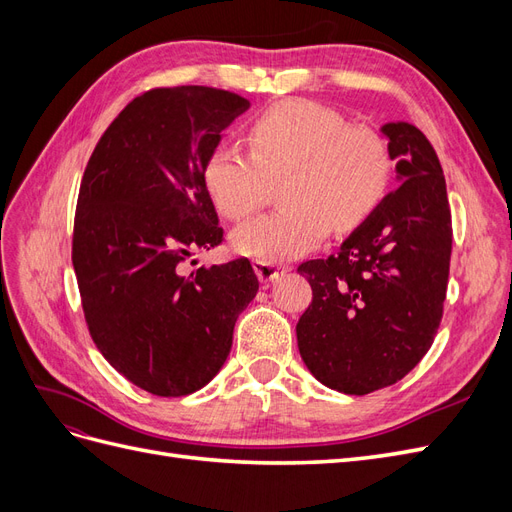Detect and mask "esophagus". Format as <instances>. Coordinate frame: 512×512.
<instances>
[{"instance_id":"esophagus-1","label":"esophagus","mask_w":512,"mask_h":512,"mask_svg":"<svg viewBox=\"0 0 512 512\" xmlns=\"http://www.w3.org/2000/svg\"><path fill=\"white\" fill-rule=\"evenodd\" d=\"M254 271L258 275V280L262 284H269V282H277L280 277H284L290 269L286 265H271V262H254Z\"/></svg>"}]
</instances>
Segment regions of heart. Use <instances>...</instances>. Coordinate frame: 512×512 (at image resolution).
<instances>
[{"label":"heart","instance_id":"b5f03b06","mask_svg":"<svg viewBox=\"0 0 512 512\" xmlns=\"http://www.w3.org/2000/svg\"><path fill=\"white\" fill-rule=\"evenodd\" d=\"M252 153L215 147L203 168L205 188L228 220L256 213L282 183L284 209L232 232V247L260 262L292 260L329 237L361 226L391 179L382 136L352 128L344 115L312 100H284L254 115L245 128Z\"/></svg>","mask_w":512,"mask_h":512}]
</instances>
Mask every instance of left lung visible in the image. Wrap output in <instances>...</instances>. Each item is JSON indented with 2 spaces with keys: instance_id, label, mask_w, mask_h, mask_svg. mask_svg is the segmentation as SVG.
<instances>
[{
  "instance_id": "8db88e82",
  "label": "left lung",
  "mask_w": 512,
  "mask_h": 512,
  "mask_svg": "<svg viewBox=\"0 0 512 512\" xmlns=\"http://www.w3.org/2000/svg\"><path fill=\"white\" fill-rule=\"evenodd\" d=\"M399 188L327 260L299 273L312 286L297 324L312 376L346 395L404 378L433 344L442 320L453 228L440 160L412 123H384Z\"/></svg>"
}]
</instances>
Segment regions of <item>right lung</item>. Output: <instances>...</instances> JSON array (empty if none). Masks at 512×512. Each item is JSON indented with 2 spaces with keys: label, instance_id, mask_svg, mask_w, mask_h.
<instances>
[{
  "label": "right lung",
  "instance_id": "1",
  "mask_svg": "<svg viewBox=\"0 0 512 512\" xmlns=\"http://www.w3.org/2000/svg\"><path fill=\"white\" fill-rule=\"evenodd\" d=\"M247 108L250 100L213 87L145 91L87 162L72 237L85 320L104 359L151 395L211 382L258 292L247 258L181 273L194 252L222 243L203 168Z\"/></svg>",
  "mask_w": 512,
  "mask_h": 512
}]
</instances>
